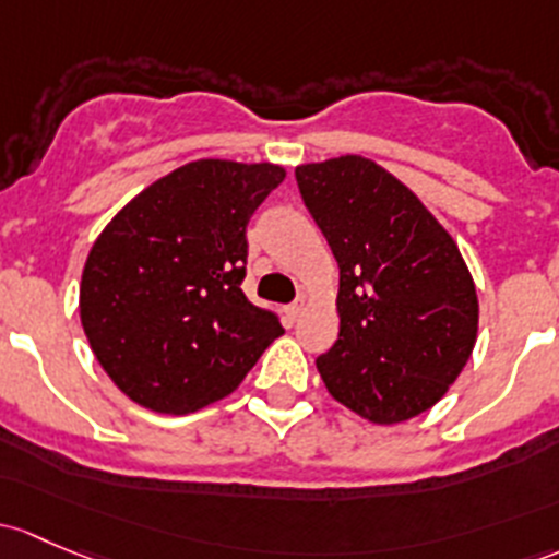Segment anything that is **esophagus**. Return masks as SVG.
Masks as SVG:
<instances>
[{
	"label": "esophagus",
	"mask_w": 559,
	"mask_h": 559,
	"mask_svg": "<svg viewBox=\"0 0 559 559\" xmlns=\"http://www.w3.org/2000/svg\"><path fill=\"white\" fill-rule=\"evenodd\" d=\"M305 308H308V299H305V297H297L295 302H292L289 308H286V313H289V319H292V321H299V316L305 313Z\"/></svg>",
	"instance_id": "34e87169"
}]
</instances>
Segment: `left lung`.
<instances>
[{"label":"left lung","instance_id":"8db88e82","mask_svg":"<svg viewBox=\"0 0 559 559\" xmlns=\"http://www.w3.org/2000/svg\"><path fill=\"white\" fill-rule=\"evenodd\" d=\"M305 209L340 267L326 391L372 423L426 413L477 343L479 302L455 240L415 192L358 155L297 166Z\"/></svg>","mask_w":559,"mask_h":559}]
</instances>
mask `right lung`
Listing matches in <instances>:
<instances>
[{"instance_id": "right-lung-1", "label": "right lung", "mask_w": 559, "mask_h": 559, "mask_svg": "<svg viewBox=\"0 0 559 559\" xmlns=\"http://www.w3.org/2000/svg\"><path fill=\"white\" fill-rule=\"evenodd\" d=\"M286 171L195 160L133 198L87 254L80 319L104 372L146 409L187 415L238 388L284 332L249 302L251 214Z\"/></svg>"}]
</instances>
